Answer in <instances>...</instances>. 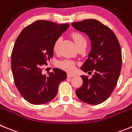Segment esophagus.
I'll use <instances>...</instances> for the list:
<instances>
[{
    "instance_id": "obj_1",
    "label": "esophagus",
    "mask_w": 132,
    "mask_h": 132,
    "mask_svg": "<svg viewBox=\"0 0 132 132\" xmlns=\"http://www.w3.org/2000/svg\"><path fill=\"white\" fill-rule=\"evenodd\" d=\"M67 76H68V77H69V78H71V77H75V76H76V74H75V73H68Z\"/></svg>"
}]
</instances>
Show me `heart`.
Returning <instances> with one entry per match:
<instances>
[{"instance_id":"heart-1","label":"heart","mask_w":132,"mask_h":132,"mask_svg":"<svg viewBox=\"0 0 132 132\" xmlns=\"http://www.w3.org/2000/svg\"><path fill=\"white\" fill-rule=\"evenodd\" d=\"M72 37L73 38V41H74L75 44H76V46H78V45H81V44H87V40L85 38V37L83 36L79 32H74L72 34ZM60 39H58L56 40V42H55L53 46V49L55 51H57L58 48H59V44H60ZM58 66L59 67H60V68L63 69V70H66V71H68V72H71V71H73L75 68V66H76V63H75L72 60H64L62 61H60V62H58Z\"/></svg>"}]
</instances>
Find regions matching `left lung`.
Masks as SVG:
<instances>
[{"instance_id":"left-lung-1","label":"left lung","mask_w":132,"mask_h":132,"mask_svg":"<svg viewBox=\"0 0 132 132\" xmlns=\"http://www.w3.org/2000/svg\"><path fill=\"white\" fill-rule=\"evenodd\" d=\"M72 24L90 40V51L81 70L88 73L93 72L90 79L81 76L83 85L76 90V95L85 103L98 105L110 96L117 85L122 68L120 45L113 30L96 19Z\"/></svg>"}]
</instances>
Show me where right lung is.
<instances>
[{
	"label": "right lung",
	"mask_w": 132,
	"mask_h": 132,
	"mask_svg": "<svg viewBox=\"0 0 132 132\" xmlns=\"http://www.w3.org/2000/svg\"><path fill=\"white\" fill-rule=\"evenodd\" d=\"M69 24L38 20L27 26L18 36L12 51L11 66L16 87L24 100L33 105L52 100L59 84L67 74L59 68L47 76L42 68L53 56V46Z\"/></svg>",
	"instance_id": "obj_1"
}]
</instances>
